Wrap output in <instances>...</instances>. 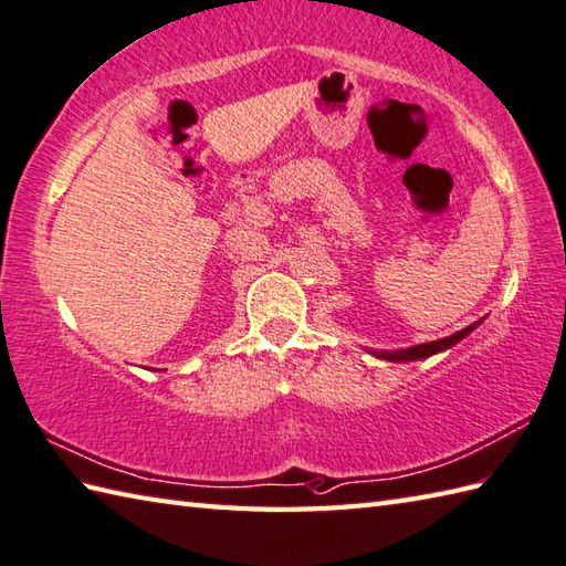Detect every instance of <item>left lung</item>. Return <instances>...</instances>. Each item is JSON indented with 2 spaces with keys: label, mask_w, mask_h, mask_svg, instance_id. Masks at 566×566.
I'll use <instances>...</instances> for the list:
<instances>
[{
  "label": "left lung",
  "mask_w": 566,
  "mask_h": 566,
  "mask_svg": "<svg viewBox=\"0 0 566 566\" xmlns=\"http://www.w3.org/2000/svg\"><path fill=\"white\" fill-rule=\"evenodd\" d=\"M479 323H482V321L472 323V326L462 328L460 333L448 335V338H440V340H432V343L406 347V350H369V353L375 355V357H379V359H389V363H413V359H423V357H430V355H436V353L448 350V347H452V345L460 343L462 338H467V335L472 333V331L479 326Z\"/></svg>",
  "instance_id": "left-lung-1"
}]
</instances>
